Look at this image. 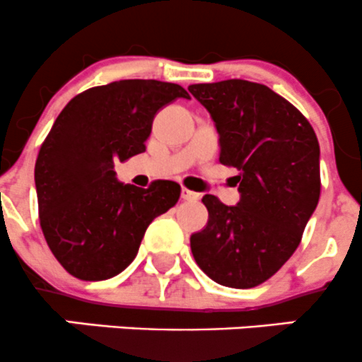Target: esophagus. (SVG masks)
I'll list each match as a JSON object with an SVG mask.
<instances>
[{"mask_svg": "<svg viewBox=\"0 0 362 362\" xmlns=\"http://www.w3.org/2000/svg\"><path fill=\"white\" fill-rule=\"evenodd\" d=\"M182 199H184V201H197V199H199V194L189 191V189L184 187V189H182Z\"/></svg>", "mask_w": 362, "mask_h": 362, "instance_id": "34e87169", "label": "esophagus"}]
</instances>
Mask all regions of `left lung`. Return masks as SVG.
Wrapping results in <instances>:
<instances>
[{
	"mask_svg": "<svg viewBox=\"0 0 362 362\" xmlns=\"http://www.w3.org/2000/svg\"><path fill=\"white\" fill-rule=\"evenodd\" d=\"M220 136V163L239 170V203L203 197L208 223L191 235L199 269L222 286L255 288L302 241L321 194L319 142L295 105L245 79L191 85Z\"/></svg>",
	"mask_w": 362,
	"mask_h": 362,
	"instance_id": "left-lung-1",
	"label": "left lung"
}]
</instances>
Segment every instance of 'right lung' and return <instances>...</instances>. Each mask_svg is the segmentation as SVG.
<instances>
[{
    "instance_id": "1",
    "label": "right lung",
    "mask_w": 362,
    "mask_h": 362,
    "mask_svg": "<svg viewBox=\"0 0 362 362\" xmlns=\"http://www.w3.org/2000/svg\"><path fill=\"white\" fill-rule=\"evenodd\" d=\"M180 97L189 93L175 83L121 79L76 95L55 119L34 182L41 230L71 276L104 281L123 272L149 223L177 204V182L124 185L114 163L146 151L154 116Z\"/></svg>"
}]
</instances>
